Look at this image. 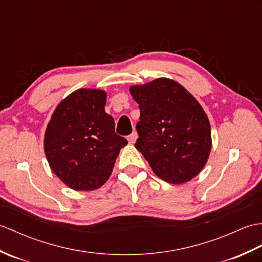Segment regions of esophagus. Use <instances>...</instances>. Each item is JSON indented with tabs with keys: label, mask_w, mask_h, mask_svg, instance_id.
<instances>
[{
	"label": "esophagus",
	"mask_w": 262,
	"mask_h": 262,
	"mask_svg": "<svg viewBox=\"0 0 262 262\" xmlns=\"http://www.w3.org/2000/svg\"><path fill=\"white\" fill-rule=\"evenodd\" d=\"M136 138H137V134H136L135 132H133L132 134L127 137L128 143H129V144H134V143L136 142Z\"/></svg>",
	"instance_id": "1"
}]
</instances>
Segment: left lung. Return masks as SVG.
<instances>
[{
	"mask_svg": "<svg viewBox=\"0 0 262 262\" xmlns=\"http://www.w3.org/2000/svg\"><path fill=\"white\" fill-rule=\"evenodd\" d=\"M140 104L135 147L160 179L182 185L198 176L211 148L208 117L179 83L160 77L129 88Z\"/></svg>",
	"mask_w": 262,
	"mask_h": 262,
	"instance_id": "obj_1",
	"label": "left lung"
}]
</instances>
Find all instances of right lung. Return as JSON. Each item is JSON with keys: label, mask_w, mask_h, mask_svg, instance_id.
Wrapping results in <instances>:
<instances>
[{"label": "right lung", "mask_w": 262, "mask_h": 262, "mask_svg": "<svg viewBox=\"0 0 262 262\" xmlns=\"http://www.w3.org/2000/svg\"><path fill=\"white\" fill-rule=\"evenodd\" d=\"M107 93L79 89L58 103L49 120L43 148L52 171L73 190L103 186L120 149L127 145L115 133V121L104 111Z\"/></svg>", "instance_id": "add662e5"}]
</instances>
